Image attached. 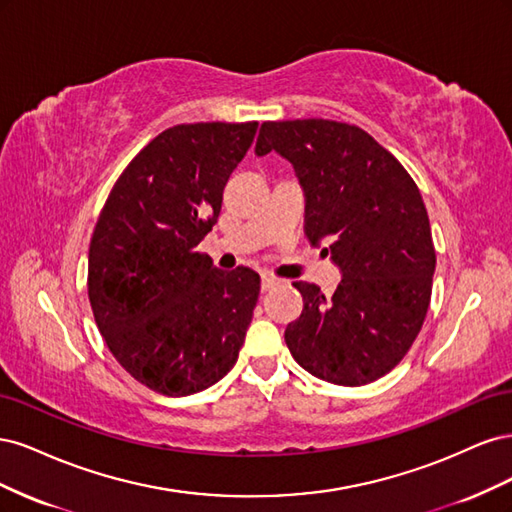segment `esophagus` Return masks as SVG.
<instances>
[{
	"label": "esophagus",
	"instance_id": "obj_1",
	"mask_svg": "<svg viewBox=\"0 0 512 512\" xmlns=\"http://www.w3.org/2000/svg\"><path fill=\"white\" fill-rule=\"evenodd\" d=\"M280 284V280H277V277H273L271 273H262V282H260V286H262V290H271L273 286H277Z\"/></svg>",
	"mask_w": 512,
	"mask_h": 512
}]
</instances>
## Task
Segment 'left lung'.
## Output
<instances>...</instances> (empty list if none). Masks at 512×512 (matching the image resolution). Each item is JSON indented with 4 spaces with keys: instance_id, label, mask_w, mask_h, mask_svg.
Segmentation results:
<instances>
[{
    "instance_id": "1",
    "label": "left lung",
    "mask_w": 512,
    "mask_h": 512,
    "mask_svg": "<svg viewBox=\"0 0 512 512\" xmlns=\"http://www.w3.org/2000/svg\"><path fill=\"white\" fill-rule=\"evenodd\" d=\"M277 151L305 192V235L342 271L333 297L294 282L301 316L286 327L290 354L342 386L382 378L423 327L436 250L423 196L408 170L365 130L331 119L265 121L256 156Z\"/></svg>"
}]
</instances>
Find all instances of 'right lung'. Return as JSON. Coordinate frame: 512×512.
<instances>
[{"mask_svg": "<svg viewBox=\"0 0 512 512\" xmlns=\"http://www.w3.org/2000/svg\"><path fill=\"white\" fill-rule=\"evenodd\" d=\"M258 121L181 123L158 134L108 194L89 243L87 290L108 350L147 389L185 397L235 367L260 294L247 267L196 247Z\"/></svg>", "mask_w": 512, "mask_h": 512, "instance_id": "add662e5", "label": "right lung"}]
</instances>
